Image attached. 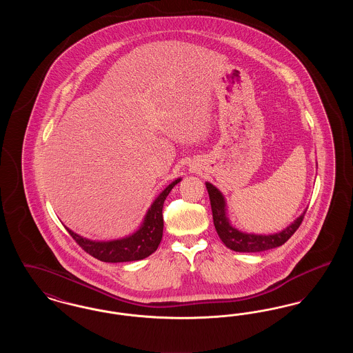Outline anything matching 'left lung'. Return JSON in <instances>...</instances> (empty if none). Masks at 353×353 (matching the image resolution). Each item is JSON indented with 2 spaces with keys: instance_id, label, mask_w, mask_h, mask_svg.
I'll list each match as a JSON object with an SVG mask.
<instances>
[{
  "instance_id": "8db88e82",
  "label": "left lung",
  "mask_w": 353,
  "mask_h": 353,
  "mask_svg": "<svg viewBox=\"0 0 353 353\" xmlns=\"http://www.w3.org/2000/svg\"><path fill=\"white\" fill-rule=\"evenodd\" d=\"M209 199H210V205H212V212H213V222L214 228L217 230L221 241L225 243V246L230 250L236 252H258L270 250L278 246H282L285 241L296 232V229L302 223L304 213L307 209L303 212L302 214L295 219L292 223H290L285 229L274 233V234H254V233H246L241 232L236 228H234L228 216V206H226V200L221 190L210 183H205Z\"/></svg>"
}]
</instances>
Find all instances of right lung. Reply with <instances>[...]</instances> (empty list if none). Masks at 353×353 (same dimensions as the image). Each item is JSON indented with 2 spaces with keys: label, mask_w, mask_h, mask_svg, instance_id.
<instances>
[{
  "label": "right lung",
  "mask_w": 353,
  "mask_h": 353,
  "mask_svg": "<svg viewBox=\"0 0 353 353\" xmlns=\"http://www.w3.org/2000/svg\"><path fill=\"white\" fill-rule=\"evenodd\" d=\"M183 179L179 177L154 199L152 202L150 209L147 210L144 219L140 225V228L124 238L111 239V241H92L88 238H84L82 235L74 233L72 230L68 229L70 235L77 241V243L88 252L94 258L99 259L101 262H132L140 261L147 256H150L152 252H156L161 238H163V229H164V221H163V205L167 199L170 190L174 185L179 184Z\"/></svg>",
  "instance_id": "obj_1"
}]
</instances>
